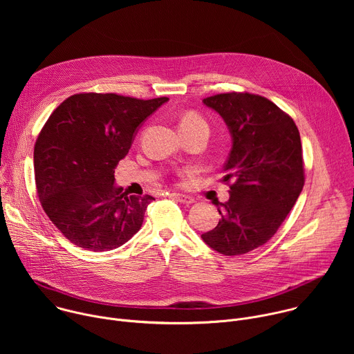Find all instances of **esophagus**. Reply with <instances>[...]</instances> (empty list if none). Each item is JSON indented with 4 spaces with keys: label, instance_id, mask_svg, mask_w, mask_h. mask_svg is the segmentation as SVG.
<instances>
[{
    "label": "esophagus",
    "instance_id": "obj_1",
    "mask_svg": "<svg viewBox=\"0 0 354 354\" xmlns=\"http://www.w3.org/2000/svg\"><path fill=\"white\" fill-rule=\"evenodd\" d=\"M174 198H176L179 203H182V205H186V206H189V205H193L194 203V198L192 197V196H187V194H182V193H172L171 194Z\"/></svg>",
    "mask_w": 354,
    "mask_h": 354
}]
</instances>
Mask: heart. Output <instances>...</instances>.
<instances>
[{
    "label": "heart",
    "instance_id": "1",
    "mask_svg": "<svg viewBox=\"0 0 354 354\" xmlns=\"http://www.w3.org/2000/svg\"><path fill=\"white\" fill-rule=\"evenodd\" d=\"M189 124H193V126H201V127L207 129V124L205 123V120L201 119V118H198L197 115H193V113L186 115V116L182 119V122H180V126H189ZM180 126H179V127H180Z\"/></svg>",
    "mask_w": 354,
    "mask_h": 354
}]
</instances>
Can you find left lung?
<instances>
[{"instance_id": "obj_1", "label": "left lung", "mask_w": 354, "mask_h": 354, "mask_svg": "<svg viewBox=\"0 0 354 354\" xmlns=\"http://www.w3.org/2000/svg\"><path fill=\"white\" fill-rule=\"evenodd\" d=\"M225 122L232 147L223 182L230 198L218 203L217 227L201 234L218 254L235 257L266 243L304 187L298 129L272 100L254 93H220L203 99Z\"/></svg>"}]
</instances>
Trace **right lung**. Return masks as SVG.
Instances as JSON below:
<instances>
[{"instance_id": "obj_1", "label": "right lung", "mask_w": 354, "mask_h": 354, "mask_svg": "<svg viewBox=\"0 0 354 354\" xmlns=\"http://www.w3.org/2000/svg\"><path fill=\"white\" fill-rule=\"evenodd\" d=\"M168 100L77 93L50 115L35 145V180L44 213L70 242L104 252L138 232L156 198L129 196L115 185V168L138 127Z\"/></svg>"}]
</instances>
